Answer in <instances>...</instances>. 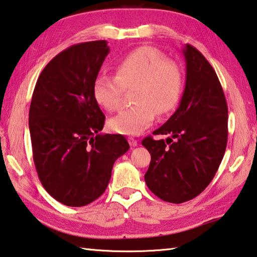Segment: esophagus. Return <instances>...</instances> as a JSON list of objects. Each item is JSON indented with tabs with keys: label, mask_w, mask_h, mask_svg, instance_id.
I'll return each mask as SVG.
<instances>
[{
	"label": "esophagus",
	"mask_w": 257,
	"mask_h": 257,
	"mask_svg": "<svg viewBox=\"0 0 257 257\" xmlns=\"http://www.w3.org/2000/svg\"><path fill=\"white\" fill-rule=\"evenodd\" d=\"M127 140H128V144L131 145V147H137L138 146V141L134 138H128Z\"/></svg>",
	"instance_id": "34e87169"
}]
</instances>
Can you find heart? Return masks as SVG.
<instances>
[{"instance_id": "heart-1", "label": "heart", "mask_w": 257, "mask_h": 257, "mask_svg": "<svg viewBox=\"0 0 257 257\" xmlns=\"http://www.w3.org/2000/svg\"><path fill=\"white\" fill-rule=\"evenodd\" d=\"M116 76L100 74L92 93L95 102L107 111L119 109L124 90H134V106L109 119L111 131L125 136H139L155 119V113L166 115L179 103L183 87L182 71L178 64L150 46H142L119 59Z\"/></svg>"}]
</instances>
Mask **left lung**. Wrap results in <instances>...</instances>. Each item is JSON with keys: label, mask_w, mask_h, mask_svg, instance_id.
<instances>
[{"label": "left lung", "mask_w": 257, "mask_h": 257, "mask_svg": "<svg viewBox=\"0 0 257 257\" xmlns=\"http://www.w3.org/2000/svg\"><path fill=\"white\" fill-rule=\"evenodd\" d=\"M186 87L180 106L155 136L142 140L151 161L145 180L164 201L181 204L203 192L216 174L228 142V106L218 77L198 50L187 44ZM169 146H167V145Z\"/></svg>", "instance_id": "8db88e82"}]
</instances>
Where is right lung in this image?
Instances as JSON below:
<instances>
[{
	"instance_id": "1",
	"label": "right lung",
	"mask_w": 257,
	"mask_h": 257,
	"mask_svg": "<svg viewBox=\"0 0 257 257\" xmlns=\"http://www.w3.org/2000/svg\"><path fill=\"white\" fill-rule=\"evenodd\" d=\"M107 41L69 46L42 70L29 108L33 158L42 186L59 203L81 207L102 195L113 163L128 150L120 134H101L106 116L92 93Z\"/></svg>"
}]
</instances>
